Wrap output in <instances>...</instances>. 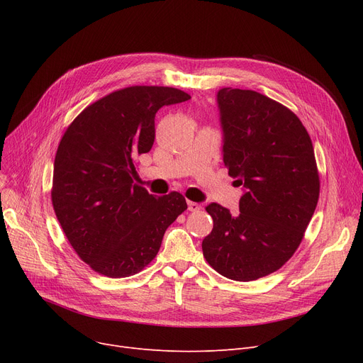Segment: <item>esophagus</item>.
Wrapping results in <instances>:
<instances>
[{"label": "esophagus", "mask_w": 363, "mask_h": 363, "mask_svg": "<svg viewBox=\"0 0 363 363\" xmlns=\"http://www.w3.org/2000/svg\"><path fill=\"white\" fill-rule=\"evenodd\" d=\"M200 208H201V206L199 203L188 201V211L189 212H197V211H200Z\"/></svg>", "instance_id": "obj_1"}]
</instances>
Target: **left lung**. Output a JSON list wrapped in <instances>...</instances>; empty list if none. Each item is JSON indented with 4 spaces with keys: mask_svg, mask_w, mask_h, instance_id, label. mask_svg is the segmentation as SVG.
I'll list each match as a JSON object with an SVG mask.
<instances>
[{
    "mask_svg": "<svg viewBox=\"0 0 363 363\" xmlns=\"http://www.w3.org/2000/svg\"><path fill=\"white\" fill-rule=\"evenodd\" d=\"M218 104L223 163L245 193L237 216L206 207L213 230L203 256L226 278L255 281L287 263L306 233L320 188L315 151L296 114L260 92L222 88Z\"/></svg>",
    "mask_w": 363,
    "mask_h": 363,
    "instance_id": "obj_1",
    "label": "left lung"
}]
</instances>
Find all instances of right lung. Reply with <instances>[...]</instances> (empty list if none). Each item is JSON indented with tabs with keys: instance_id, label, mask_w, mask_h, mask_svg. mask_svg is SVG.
Listing matches in <instances>:
<instances>
[{
	"instance_id": "right-lung-1",
	"label": "right lung",
	"mask_w": 363,
	"mask_h": 363,
	"mask_svg": "<svg viewBox=\"0 0 363 363\" xmlns=\"http://www.w3.org/2000/svg\"><path fill=\"white\" fill-rule=\"evenodd\" d=\"M189 99L177 88L128 86L89 104L65 130L51 201L73 250L97 274L141 272L167 226L186 211L182 194L156 197L135 184V159L155 143L157 110Z\"/></svg>"
}]
</instances>
